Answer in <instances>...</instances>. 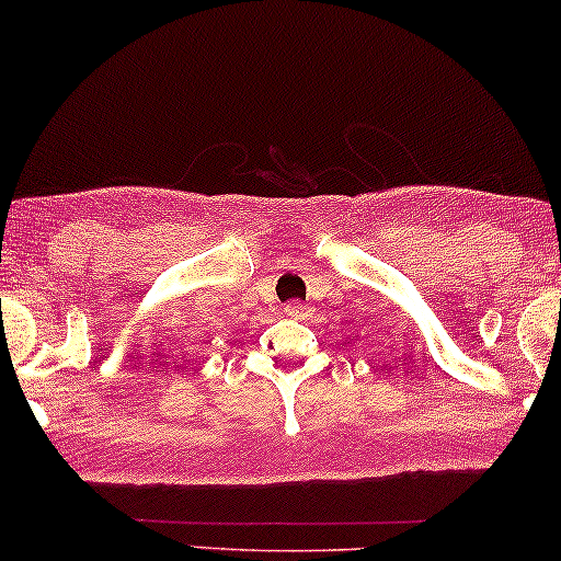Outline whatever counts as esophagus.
Listing matches in <instances>:
<instances>
[{
    "label": "esophagus",
    "instance_id": "1",
    "mask_svg": "<svg viewBox=\"0 0 561 561\" xmlns=\"http://www.w3.org/2000/svg\"><path fill=\"white\" fill-rule=\"evenodd\" d=\"M283 312H286L288 318H308V306H302V302H288V306H283Z\"/></svg>",
    "mask_w": 561,
    "mask_h": 561
}]
</instances>
